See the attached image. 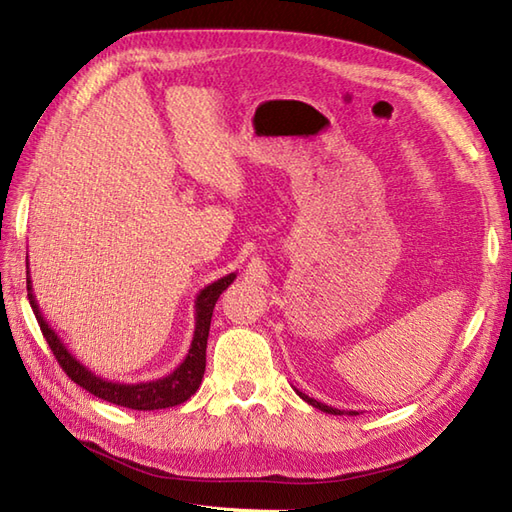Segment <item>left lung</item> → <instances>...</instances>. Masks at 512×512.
<instances>
[{
	"label": "left lung",
	"mask_w": 512,
	"mask_h": 512,
	"mask_svg": "<svg viewBox=\"0 0 512 512\" xmlns=\"http://www.w3.org/2000/svg\"><path fill=\"white\" fill-rule=\"evenodd\" d=\"M297 394H299V398H303L308 402V405H312V407H317V409H321V411H325V413H332V416H343V411L341 409H334V407H328V405H323V402H319V400H314V398H310L308 394H303V391H299V389H295ZM352 416L356 411H350Z\"/></svg>",
	"instance_id": "8db88e82"
}]
</instances>
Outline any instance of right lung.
<instances>
[{"instance_id": "obj_1", "label": "right lung", "mask_w": 512, "mask_h": 512, "mask_svg": "<svg viewBox=\"0 0 512 512\" xmlns=\"http://www.w3.org/2000/svg\"><path fill=\"white\" fill-rule=\"evenodd\" d=\"M26 266H28V262H26ZM26 275H28V270H26ZM235 277L237 275L231 273V275L217 279V281H213V284L200 290V295L195 297V332H193V341H191L187 356H184V361L176 369H173L171 374L156 378V380H147V383H114V380H105L99 374H94L92 369L85 367L81 361H76L68 347L63 345V341L57 334H54L48 321L43 319L39 303L35 299V292H32L30 275H28V301H30L32 312H35V317L39 321L43 339L48 341L54 358H57L59 365L63 367V372L68 374L76 385H81L85 391L99 396L101 400L114 402V405H121L127 409H138V411H154V409H167V407L182 405V402L189 400L202 385V376H204V367H206V339H209L213 308L222 292L233 284Z\"/></svg>"}]
</instances>
